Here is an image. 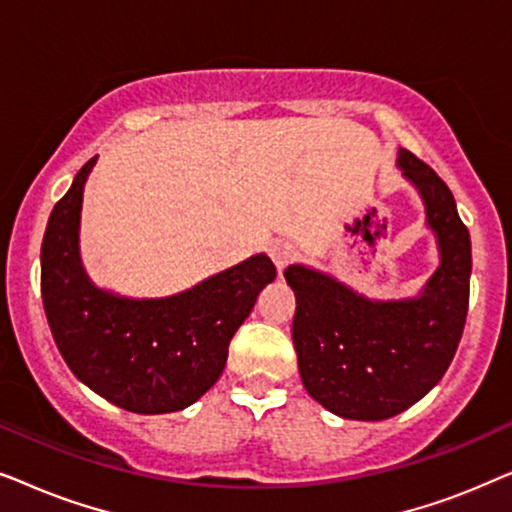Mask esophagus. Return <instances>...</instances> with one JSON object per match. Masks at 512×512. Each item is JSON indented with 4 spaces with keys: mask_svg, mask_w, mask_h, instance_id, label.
Returning <instances> with one entry per match:
<instances>
[{
    "mask_svg": "<svg viewBox=\"0 0 512 512\" xmlns=\"http://www.w3.org/2000/svg\"><path fill=\"white\" fill-rule=\"evenodd\" d=\"M270 258L275 261L279 270H284L286 265H291L298 258V247L293 242L277 240V242H272V247H270Z\"/></svg>",
    "mask_w": 512,
    "mask_h": 512,
    "instance_id": "esophagus-1",
    "label": "esophagus"
}]
</instances>
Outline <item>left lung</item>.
Instances as JSON below:
<instances>
[{
    "label": "left lung",
    "instance_id": "1",
    "mask_svg": "<svg viewBox=\"0 0 512 512\" xmlns=\"http://www.w3.org/2000/svg\"><path fill=\"white\" fill-rule=\"evenodd\" d=\"M398 165L422 193L440 244V268L422 296L370 303L303 265L284 272L296 291L293 345L307 394L333 415L361 422L394 417L436 387L468 314L471 237L452 191L415 153L398 151Z\"/></svg>",
    "mask_w": 512,
    "mask_h": 512
}]
</instances>
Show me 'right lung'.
<instances>
[{
	"mask_svg": "<svg viewBox=\"0 0 512 512\" xmlns=\"http://www.w3.org/2000/svg\"><path fill=\"white\" fill-rule=\"evenodd\" d=\"M95 158L55 202L41 244V298L62 359L83 384L137 415L177 412L219 380L228 345L258 291L277 277L251 256L195 289L163 300H125L95 289L81 270V195Z\"/></svg>",
	"mask_w": 512,
	"mask_h": 512,
	"instance_id": "1",
	"label": "right lung"
}]
</instances>
